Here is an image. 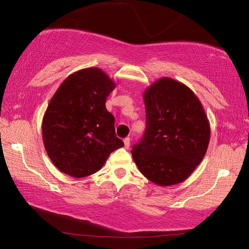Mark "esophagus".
<instances>
[{
    "instance_id": "34e87169",
    "label": "esophagus",
    "mask_w": 249,
    "mask_h": 249,
    "mask_svg": "<svg viewBox=\"0 0 249 249\" xmlns=\"http://www.w3.org/2000/svg\"><path fill=\"white\" fill-rule=\"evenodd\" d=\"M124 146H125V148H129V146H130V138L129 137L125 138L124 140Z\"/></svg>"
}]
</instances>
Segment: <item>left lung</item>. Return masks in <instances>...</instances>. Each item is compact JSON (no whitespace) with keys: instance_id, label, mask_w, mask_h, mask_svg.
<instances>
[{"instance_id":"left-lung-1","label":"left lung","mask_w":249,"mask_h":249,"mask_svg":"<svg viewBox=\"0 0 249 249\" xmlns=\"http://www.w3.org/2000/svg\"><path fill=\"white\" fill-rule=\"evenodd\" d=\"M146 130L133 159L147 179L169 187L188 179L205 156L210 122L190 88L163 77L144 92Z\"/></svg>"}]
</instances>
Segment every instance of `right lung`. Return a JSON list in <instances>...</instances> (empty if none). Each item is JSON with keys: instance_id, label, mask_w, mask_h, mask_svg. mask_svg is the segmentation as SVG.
<instances>
[{"instance_id": "right-lung-1", "label": "right lung", "mask_w": 249, "mask_h": 249, "mask_svg": "<svg viewBox=\"0 0 249 249\" xmlns=\"http://www.w3.org/2000/svg\"><path fill=\"white\" fill-rule=\"evenodd\" d=\"M115 87L102 69L92 67L68 75L54 92L41 132L48 157L61 172L73 178L90 176L124 146L115 135L114 116L105 107Z\"/></svg>"}]
</instances>
